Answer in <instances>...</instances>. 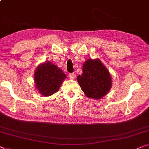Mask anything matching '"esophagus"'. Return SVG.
I'll return each mask as SVG.
<instances>
[{
    "mask_svg": "<svg viewBox=\"0 0 149 149\" xmlns=\"http://www.w3.org/2000/svg\"><path fill=\"white\" fill-rule=\"evenodd\" d=\"M69 79L70 80H73L74 79V74H73V73H70V74H69Z\"/></svg>",
    "mask_w": 149,
    "mask_h": 149,
    "instance_id": "esophagus-1",
    "label": "esophagus"
}]
</instances>
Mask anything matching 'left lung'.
<instances>
[{
  "mask_svg": "<svg viewBox=\"0 0 149 149\" xmlns=\"http://www.w3.org/2000/svg\"><path fill=\"white\" fill-rule=\"evenodd\" d=\"M81 89L87 97L100 100L108 93L112 85L108 69L98 58H89L83 65V74L77 77Z\"/></svg>",
  "mask_w": 149,
  "mask_h": 149,
  "instance_id": "obj_1",
  "label": "left lung"
}]
</instances>
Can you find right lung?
Instances as JSON below:
<instances>
[{
	"label": "right lung",
	"mask_w": 149,
	"mask_h": 149,
	"mask_svg": "<svg viewBox=\"0 0 149 149\" xmlns=\"http://www.w3.org/2000/svg\"><path fill=\"white\" fill-rule=\"evenodd\" d=\"M66 78L65 73L52 62L46 61L36 68L34 73V83L36 89L44 97L54 94Z\"/></svg>",
	"instance_id": "add662e5"
}]
</instances>
